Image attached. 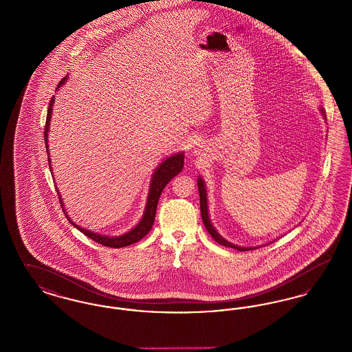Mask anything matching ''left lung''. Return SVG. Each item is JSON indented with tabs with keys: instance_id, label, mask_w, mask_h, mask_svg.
<instances>
[{
	"instance_id": "obj_1",
	"label": "left lung",
	"mask_w": 352,
	"mask_h": 352,
	"mask_svg": "<svg viewBox=\"0 0 352 352\" xmlns=\"http://www.w3.org/2000/svg\"><path fill=\"white\" fill-rule=\"evenodd\" d=\"M198 188H199V198H201V220H203L204 227L207 228L208 234L212 236V239H214L218 244H221V245H224V247L234 248V250H237V251H250V250H253V248H243V247H237V245H234V244H231V243H228L227 240H224V239H223V237H221V236L215 231V228L212 227V224H211V221H210V218H208V210H207V195H206L204 184H203V181H201V178L198 179Z\"/></svg>"
}]
</instances>
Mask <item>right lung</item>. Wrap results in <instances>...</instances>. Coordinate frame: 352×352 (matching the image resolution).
Masks as SVG:
<instances>
[{
	"mask_svg": "<svg viewBox=\"0 0 352 352\" xmlns=\"http://www.w3.org/2000/svg\"><path fill=\"white\" fill-rule=\"evenodd\" d=\"M66 82V78L63 80L59 82L58 88L65 84ZM52 102H54V96L51 98L50 102H49V109H47V118H46V125H45V142H46V148L49 151V146H47V132H49V125H50L51 118V111H52ZM184 154H175L173 157L168 158L166 161H164L160 168H157V171L154 173L153 175V179H151V191H149V197H148V203H146V208H145V214L141 219V221L134 227L133 230L128 234H122V236H118V237H108V236H102V234H95V232H91V231H87L85 228H80L78 227L74 221H71L69 218L66 214V218L69 220V223H72L74 227H76L80 232H83L85 236H88L89 239H92L94 241L99 243L101 245H105V247H111V248H122V247H126V245H131L137 243L138 240H141L142 237H145V234H148L153 227V223H154V218H155V212H157V204L160 201V197L165 188V186L177 175L182 171L184 168ZM59 199H60V195H59ZM60 204H62V199H60ZM63 206V204H62Z\"/></svg>",
	"mask_w": 352,
	"mask_h": 352,
	"instance_id": "add662e5",
	"label": "right lung"
}]
</instances>
